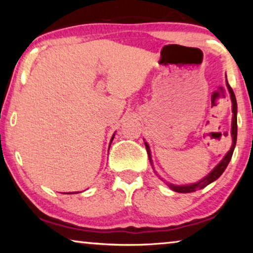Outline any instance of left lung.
Here are the masks:
<instances>
[{
	"label": "left lung",
	"instance_id": "1",
	"mask_svg": "<svg viewBox=\"0 0 253 253\" xmlns=\"http://www.w3.org/2000/svg\"><path fill=\"white\" fill-rule=\"evenodd\" d=\"M226 87L229 89V92H230V96H231V100H232V113H233V118H232V127H231V135H232V146H231L230 151L225 154V156L223 157V160H222L219 164H217L215 168L213 169V170L211 173H210L208 176H205L203 179H201V181L193 183V184H188V185H174V184H168L169 186V188H172L173 191L175 192H178V193H191V192H195L196 190H201V188H203L205 186H208L209 184H211L212 182L215 181V179L219 178L222 173L224 172L226 166H228L229 162L231 161V157H232V154L234 151V147H235V144H237V134H238V123H237V113H238V106H237V99H235V96H234V92L232 90V88L230 87V84L228 83V80H226ZM145 146H146V151L148 154V158H149V162H151V164L153 166V163H152V156H151V149H149L148 144L145 142Z\"/></svg>",
	"mask_w": 253,
	"mask_h": 253
}]
</instances>
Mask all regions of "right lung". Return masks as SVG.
I'll list each match as a JSON object with an SVG mask.
<instances>
[{"label": "right lung", "instance_id": "obj_1", "mask_svg": "<svg viewBox=\"0 0 253 253\" xmlns=\"http://www.w3.org/2000/svg\"><path fill=\"white\" fill-rule=\"evenodd\" d=\"M114 137H115V134L113 135V137H111V139H110V144H111V142H113V139H114ZM77 193H78V192H77ZM68 194H74V193H68Z\"/></svg>", "mask_w": 253, "mask_h": 253}]
</instances>
